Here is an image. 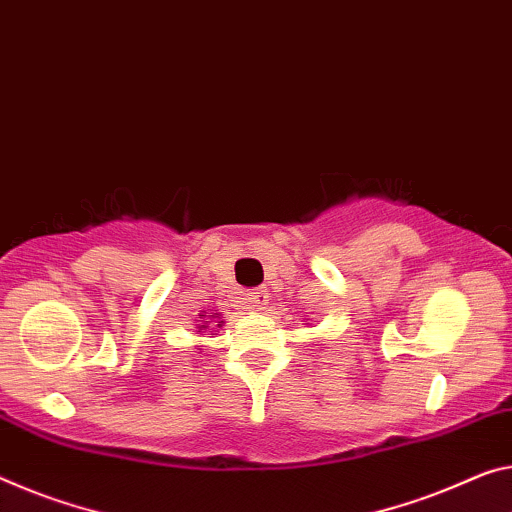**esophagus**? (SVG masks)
I'll use <instances>...</instances> for the list:
<instances>
[{"label":"esophagus","instance_id":"esophagus-1","mask_svg":"<svg viewBox=\"0 0 512 512\" xmlns=\"http://www.w3.org/2000/svg\"><path fill=\"white\" fill-rule=\"evenodd\" d=\"M247 297H249L251 309H256V311H263V309H265V304H267V290H263V288L249 290Z\"/></svg>","mask_w":512,"mask_h":512}]
</instances>
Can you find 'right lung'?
Returning a JSON list of instances; mask_svg holds the SVG:
<instances>
[{"label": "right lung", "instance_id": "1", "mask_svg": "<svg viewBox=\"0 0 512 512\" xmlns=\"http://www.w3.org/2000/svg\"><path fill=\"white\" fill-rule=\"evenodd\" d=\"M217 318H219V313H215V316H212V318H208V320H203L201 322V325H199V332H201V329H208L210 325L212 327H222V325H215V322H217ZM224 322V320H222Z\"/></svg>", "mask_w": 512, "mask_h": 512}]
</instances>
